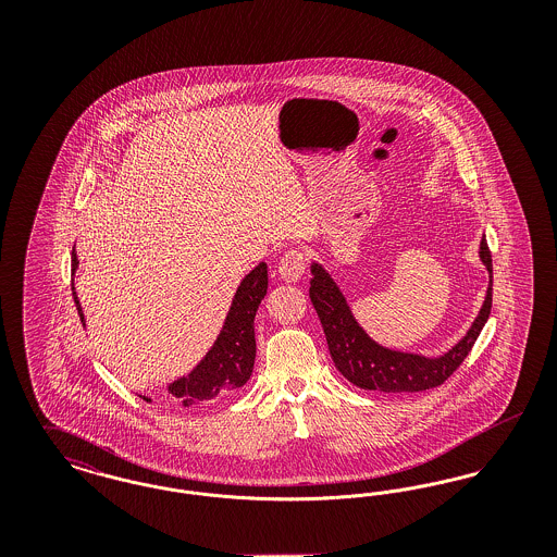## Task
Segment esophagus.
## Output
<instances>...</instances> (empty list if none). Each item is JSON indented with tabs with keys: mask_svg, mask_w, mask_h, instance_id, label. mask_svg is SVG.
Masks as SVG:
<instances>
[{
	"mask_svg": "<svg viewBox=\"0 0 557 557\" xmlns=\"http://www.w3.org/2000/svg\"><path fill=\"white\" fill-rule=\"evenodd\" d=\"M305 269H307V255L302 250H298V248H292L280 259V269L277 271L282 275V280L298 282L302 277Z\"/></svg>",
	"mask_w": 557,
	"mask_h": 557,
	"instance_id": "34e87169",
	"label": "esophagus"
}]
</instances>
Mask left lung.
I'll use <instances>...</instances> for the list:
<instances>
[{
    "instance_id": "obj_1",
    "label": "left lung",
    "mask_w": 557,
    "mask_h": 557,
    "mask_svg": "<svg viewBox=\"0 0 557 557\" xmlns=\"http://www.w3.org/2000/svg\"><path fill=\"white\" fill-rule=\"evenodd\" d=\"M480 259L491 273V286L486 300L478 313L474 325L461 343L450 348L447 355L438 359H425L420 355L388 350L375 345L368 334L357 325L350 315L345 296L330 280V275L319 265H313V280L309 296L318 311L327 341L334 366L346 380L363 391L380 393H422L428 388L441 386L453 371L457 370L472 346L476 343L493 307V261L486 239L480 242Z\"/></svg>"
}]
</instances>
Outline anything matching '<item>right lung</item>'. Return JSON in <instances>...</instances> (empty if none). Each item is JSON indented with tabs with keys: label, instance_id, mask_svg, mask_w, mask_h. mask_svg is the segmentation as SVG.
<instances>
[{
	"label": "right lung",
	"instance_id": "add662e5",
	"mask_svg": "<svg viewBox=\"0 0 557 557\" xmlns=\"http://www.w3.org/2000/svg\"><path fill=\"white\" fill-rule=\"evenodd\" d=\"M75 267H77V255L73 252V269ZM265 294L267 265L261 263L255 267L239 284L230 315L225 319V325L216 343L209 350V355L187 377H182L169 386V393L184 407H194L200 403H211L216 398L227 397L250 380L252 368H255V355H257L255 315ZM73 296H75V305L83 323L85 319L81 313L75 286H73Z\"/></svg>",
	"mask_w": 557,
	"mask_h": 557
}]
</instances>
